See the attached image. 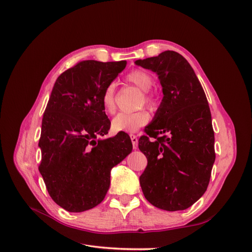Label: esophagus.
Returning <instances> with one entry per match:
<instances>
[{
  "instance_id": "obj_1",
  "label": "esophagus",
  "mask_w": 252,
  "mask_h": 252,
  "mask_svg": "<svg viewBox=\"0 0 252 252\" xmlns=\"http://www.w3.org/2000/svg\"><path fill=\"white\" fill-rule=\"evenodd\" d=\"M130 139H131V142H132L133 149L138 148V136L134 135V134H130Z\"/></svg>"
}]
</instances>
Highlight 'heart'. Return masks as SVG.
Instances as JSON below:
<instances>
[{
  "label": "heart",
  "instance_id": "obj_1",
  "mask_svg": "<svg viewBox=\"0 0 252 252\" xmlns=\"http://www.w3.org/2000/svg\"><path fill=\"white\" fill-rule=\"evenodd\" d=\"M126 81L132 84L133 86L138 87L144 91L141 105L146 104L149 108H156L158 105V95L154 91L149 90L154 85V79L143 69H133L126 75ZM101 103L104 110L112 114L116 111V86L114 84H109L103 91L101 96ZM150 120V114L147 110L141 109L135 112H121L112 120V129L114 131L124 132H134L139 128L146 125Z\"/></svg>",
  "mask_w": 252,
  "mask_h": 252
}]
</instances>
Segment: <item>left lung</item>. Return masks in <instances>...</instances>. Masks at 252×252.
<instances>
[{
  "label": "left lung",
  "mask_w": 252,
  "mask_h": 252,
  "mask_svg": "<svg viewBox=\"0 0 252 252\" xmlns=\"http://www.w3.org/2000/svg\"><path fill=\"white\" fill-rule=\"evenodd\" d=\"M158 73L164 97L139 148L147 158L140 177L146 200L156 207L185 210L205 193L216 159L215 131L207 97L188 61L167 50L135 61Z\"/></svg>",
  "instance_id": "8db88e82"
}]
</instances>
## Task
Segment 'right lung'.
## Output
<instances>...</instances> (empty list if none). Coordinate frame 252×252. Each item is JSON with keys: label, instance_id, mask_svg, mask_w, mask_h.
<instances>
[{"label": "right lung", "instance_id": "right-lung-1", "mask_svg": "<svg viewBox=\"0 0 252 252\" xmlns=\"http://www.w3.org/2000/svg\"><path fill=\"white\" fill-rule=\"evenodd\" d=\"M126 61H81L59 75L43 114L39 171L51 199L69 212L95 207L107 193L110 170L130 154L125 132L101 140L110 120L101 103L104 89Z\"/></svg>", "mask_w": 252, "mask_h": 252}]
</instances>
